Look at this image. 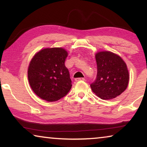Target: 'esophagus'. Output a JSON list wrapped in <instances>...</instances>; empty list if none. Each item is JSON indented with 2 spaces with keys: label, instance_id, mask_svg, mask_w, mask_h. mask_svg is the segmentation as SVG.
Listing matches in <instances>:
<instances>
[{
  "label": "esophagus",
  "instance_id": "1",
  "mask_svg": "<svg viewBox=\"0 0 147 147\" xmlns=\"http://www.w3.org/2000/svg\"><path fill=\"white\" fill-rule=\"evenodd\" d=\"M84 80H85V78H76V79H75V81H76V82L84 81Z\"/></svg>",
  "mask_w": 147,
  "mask_h": 147
}]
</instances>
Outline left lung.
Wrapping results in <instances>:
<instances>
[{"label": "left lung", "instance_id": "8db88e82", "mask_svg": "<svg viewBox=\"0 0 147 147\" xmlns=\"http://www.w3.org/2000/svg\"><path fill=\"white\" fill-rule=\"evenodd\" d=\"M97 75L90 86L96 95L110 100L123 93L129 82V73L124 60L117 54L100 51L95 54Z\"/></svg>", "mask_w": 147, "mask_h": 147}]
</instances>
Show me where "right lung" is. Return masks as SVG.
I'll return each mask as SVG.
<instances>
[{"instance_id": "right-lung-1", "label": "right lung", "mask_w": 147, "mask_h": 147, "mask_svg": "<svg viewBox=\"0 0 147 147\" xmlns=\"http://www.w3.org/2000/svg\"><path fill=\"white\" fill-rule=\"evenodd\" d=\"M68 56L61 47L39 51L30 62L28 78L31 88L39 98L57 101L69 93L71 80L65 61Z\"/></svg>"}]
</instances>
